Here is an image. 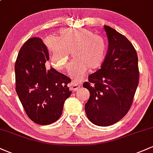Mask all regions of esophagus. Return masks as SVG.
Segmentation results:
<instances>
[{
	"mask_svg": "<svg viewBox=\"0 0 153 153\" xmlns=\"http://www.w3.org/2000/svg\"><path fill=\"white\" fill-rule=\"evenodd\" d=\"M80 88V84H77L75 83V82H73V83H72V88H73V91H75V92L76 91H78Z\"/></svg>",
	"mask_w": 153,
	"mask_h": 153,
	"instance_id": "1",
	"label": "esophagus"
}]
</instances>
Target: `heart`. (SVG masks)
<instances>
[{
    "mask_svg": "<svg viewBox=\"0 0 153 153\" xmlns=\"http://www.w3.org/2000/svg\"><path fill=\"white\" fill-rule=\"evenodd\" d=\"M45 43L50 54L51 64L57 70L65 68L72 52L74 59L68 71L75 82L81 81L90 69L99 68L106 56L103 39L85 29H62L58 36H49Z\"/></svg>",
    "mask_w": 153,
    "mask_h": 153,
    "instance_id": "b5f03b06",
    "label": "heart"
}]
</instances>
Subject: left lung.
<instances>
[{"instance_id":"8db88e82","label":"left lung","mask_w":153,"mask_h":153,"mask_svg":"<svg viewBox=\"0 0 153 153\" xmlns=\"http://www.w3.org/2000/svg\"><path fill=\"white\" fill-rule=\"evenodd\" d=\"M108 51L101 69L88 76L83 87L90 92L85 105L93 124L106 127L129 111L139 83L138 57L131 43L114 29L104 26Z\"/></svg>"}]
</instances>
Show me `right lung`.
<instances>
[{
  "mask_svg": "<svg viewBox=\"0 0 153 153\" xmlns=\"http://www.w3.org/2000/svg\"><path fill=\"white\" fill-rule=\"evenodd\" d=\"M49 52L42 39H29L19 50L15 65L16 91L26 114L36 124L47 125L58 120L72 91L71 80L45 62Z\"/></svg>",
  "mask_w": 153,
  "mask_h": 153,
  "instance_id": "right-lung-1",
  "label": "right lung"
}]
</instances>
